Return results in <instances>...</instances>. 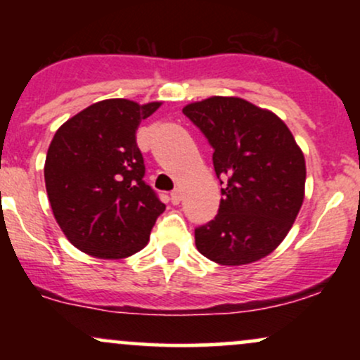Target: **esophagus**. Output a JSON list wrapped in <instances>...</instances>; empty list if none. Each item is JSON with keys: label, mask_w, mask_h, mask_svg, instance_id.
<instances>
[{"label": "esophagus", "mask_w": 360, "mask_h": 360, "mask_svg": "<svg viewBox=\"0 0 360 360\" xmlns=\"http://www.w3.org/2000/svg\"><path fill=\"white\" fill-rule=\"evenodd\" d=\"M181 200H183V191L179 188H176L174 191L171 193V203L172 205H179Z\"/></svg>", "instance_id": "esophagus-1"}]
</instances>
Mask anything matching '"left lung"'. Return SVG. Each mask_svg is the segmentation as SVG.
<instances>
[{"label": "left lung", "mask_w": 360, "mask_h": 360, "mask_svg": "<svg viewBox=\"0 0 360 360\" xmlns=\"http://www.w3.org/2000/svg\"><path fill=\"white\" fill-rule=\"evenodd\" d=\"M183 113L208 139L214 172L225 184L214 220L194 230L196 249L221 266L264 259L284 240L303 205V150L278 115L242 98H206Z\"/></svg>", "instance_id": "obj_1"}]
</instances>
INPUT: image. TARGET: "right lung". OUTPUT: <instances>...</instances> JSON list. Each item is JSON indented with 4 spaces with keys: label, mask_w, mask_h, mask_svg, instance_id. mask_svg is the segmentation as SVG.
Masks as SVG:
<instances>
[{
    "label": "right lung",
    "mask_w": 360,
    "mask_h": 360,
    "mask_svg": "<svg viewBox=\"0 0 360 360\" xmlns=\"http://www.w3.org/2000/svg\"><path fill=\"white\" fill-rule=\"evenodd\" d=\"M162 105L113 98L88 106L53 135L45 188L60 230L76 249L123 259L147 245L166 205L143 183L137 128Z\"/></svg>",
    "instance_id": "right-lung-1"
}]
</instances>
